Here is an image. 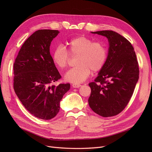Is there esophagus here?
I'll use <instances>...</instances> for the list:
<instances>
[{"label":"esophagus","mask_w":152,"mask_h":152,"mask_svg":"<svg viewBox=\"0 0 152 152\" xmlns=\"http://www.w3.org/2000/svg\"><path fill=\"white\" fill-rule=\"evenodd\" d=\"M81 86V84H73L72 85V87H73V88H79V87Z\"/></svg>","instance_id":"1"}]
</instances>
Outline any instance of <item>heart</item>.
I'll return each instance as SVG.
<instances>
[{"label":"heart","mask_w":152,"mask_h":152,"mask_svg":"<svg viewBox=\"0 0 152 152\" xmlns=\"http://www.w3.org/2000/svg\"><path fill=\"white\" fill-rule=\"evenodd\" d=\"M68 50L61 45L57 46L53 52L54 63L61 69H65L71 60L70 55L76 57V66L65 76L68 82L78 84L89 77L91 71L94 73L100 71L104 67L108 57L105 45L84 36H77L67 42Z\"/></svg>","instance_id":"heart-1"}]
</instances>
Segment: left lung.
<instances>
[{"instance_id":"8db88e82","label":"left lung","mask_w":152,"mask_h":152,"mask_svg":"<svg viewBox=\"0 0 152 152\" xmlns=\"http://www.w3.org/2000/svg\"><path fill=\"white\" fill-rule=\"evenodd\" d=\"M105 36L109 49L105 65L94 82L88 102L95 113L103 117L115 116L125 108L133 94L139 75V64L131 42L113 31L91 32Z\"/></svg>"}]
</instances>
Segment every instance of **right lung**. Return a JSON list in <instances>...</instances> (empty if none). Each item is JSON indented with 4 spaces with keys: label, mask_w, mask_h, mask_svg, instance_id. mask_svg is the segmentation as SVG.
Returning a JSON list of instances; mask_svg holds the SVG:
<instances>
[{
    "label": "right lung",
    "mask_w": 152,
    "mask_h": 152,
    "mask_svg": "<svg viewBox=\"0 0 152 152\" xmlns=\"http://www.w3.org/2000/svg\"><path fill=\"white\" fill-rule=\"evenodd\" d=\"M58 30L40 29L24 42L13 65V88L23 106L33 116L48 120L60 110L70 84H50L61 78L50 53Z\"/></svg>",
    "instance_id": "obj_1"
}]
</instances>
